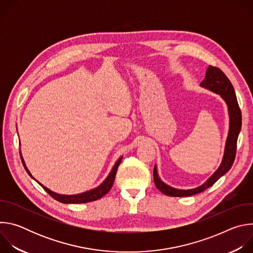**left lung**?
<instances>
[{
	"label": "left lung",
	"instance_id": "8db88e82",
	"mask_svg": "<svg viewBox=\"0 0 253 253\" xmlns=\"http://www.w3.org/2000/svg\"><path fill=\"white\" fill-rule=\"evenodd\" d=\"M202 87L216 93L219 94L223 100L226 102L228 106V112L230 118V125H229V132L228 137L226 140L225 151L221 165L219 168L216 170V172L207 180V181L194 189L189 190H180L173 187L168 186L164 182H162L157 174L156 166H154L153 170V177L156 187L165 195L174 196V197H184V196H191L197 193H200L210 186H212L217 180L223 176L232 166L235 156H236V145H237V138L241 129V111L237 102V98L235 95L234 88L226 77L223 72L214 66H209L207 71L205 79L200 84Z\"/></svg>",
	"mask_w": 253,
	"mask_h": 253
}]
</instances>
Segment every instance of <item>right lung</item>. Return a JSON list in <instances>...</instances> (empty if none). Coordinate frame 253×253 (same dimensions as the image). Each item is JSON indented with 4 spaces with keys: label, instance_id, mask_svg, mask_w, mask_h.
<instances>
[{
    "label": "right lung",
    "instance_id": "obj_1",
    "mask_svg": "<svg viewBox=\"0 0 253 253\" xmlns=\"http://www.w3.org/2000/svg\"><path fill=\"white\" fill-rule=\"evenodd\" d=\"M122 158L123 157H120L118 159V161L115 163L114 167L112 168V171L110 172V174L108 175V177L105 179V181L99 185L97 188L95 189H92L90 191H87V192H84V193H81V194H76V195H62V194H57L53 191H51L50 189H48L47 187L43 186L41 183H39L46 192H48L54 199H56L57 201L61 202V203H87V202H91V201H95L97 199H100L101 197H103L104 195H106L108 192L110 191L113 183H114V180H115V176H116V172H117V169H118V166L119 164L121 163L122 161ZM21 159H22V162H23V165L26 169V171L28 172V174L30 176L31 173L29 172V170L27 169L26 165H25V162L23 160V157L21 156Z\"/></svg>",
    "mask_w": 253,
    "mask_h": 253
}]
</instances>
